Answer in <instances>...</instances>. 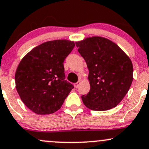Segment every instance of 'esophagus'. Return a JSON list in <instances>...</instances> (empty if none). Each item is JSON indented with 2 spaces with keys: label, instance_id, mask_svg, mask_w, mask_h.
Instances as JSON below:
<instances>
[{
  "label": "esophagus",
  "instance_id": "obj_1",
  "mask_svg": "<svg viewBox=\"0 0 149 149\" xmlns=\"http://www.w3.org/2000/svg\"><path fill=\"white\" fill-rule=\"evenodd\" d=\"M80 80H78V82H77V83H76L74 84V87L76 88H78V87H79V85H80Z\"/></svg>",
  "mask_w": 149,
  "mask_h": 149
}]
</instances>
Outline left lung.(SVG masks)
Here are the masks:
<instances>
[{
    "mask_svg": "<svg viewBox=\"0 0 149 149\" xmlns=\"http://www.w3.org/2000/svg\"><path fill=\"white\" fill-rule=\"evenodd\" d=\"M76 44L89 69L90 90L82 95L83 104L94 111L116 107L132 83L130 59L119 46L103 37L87 38Z\"/></svg>",
    "mask_w": 149,
    "mask_h": 149,
    "instance_id": "obj_1",
    "label": "left lung"
}]
</instances>
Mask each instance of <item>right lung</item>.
Segmentation results:
<instances>
[{"mask_svg": "<svg viewBox=\"0 0 149 149\" xmlns=\"http://www.w3.org/2000/svg\"><path fill=\"white\" fill-rule=\"evenodd\" d=\"M75 46L73 41L55 40L34 47L19 64L15 84L23 103L40 115L60 109L73 85L65 80L64 61Z\"/></svg>", "mask_w": 149, "mask_h": 149, "instance_id": "1", "label": "right lung"}]
</instances>
